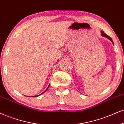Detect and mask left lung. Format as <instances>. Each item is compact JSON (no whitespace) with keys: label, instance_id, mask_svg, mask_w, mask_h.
<instances>
[{"label":"left lung","instance_id":"obj_1","mask_svg":"<svg viewBox=\"0 0 124 124\" xmlns=\"http://www.w3.org/2000/svg\"><path fill=\"white\" fill-rule=\"evenodd\" d=\"M101 33H102V36H103V37H106V38H108V39H109L110 40L111 42H112V43L113 44V40H112V39H111L110 37L109 36H108V35H107L106 34H105V33H104V32H103V31H101Z\"/></svg>","mask_w":124,"mask_h":124}]
</instances>
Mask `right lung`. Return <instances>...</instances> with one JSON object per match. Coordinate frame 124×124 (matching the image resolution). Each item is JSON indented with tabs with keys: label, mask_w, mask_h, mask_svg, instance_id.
I'll use <instances>...</instances> for the list:
<instances>
[{
	"label": "right lung",
	"mask_w": 124,
	"mask_h": 124,
	"mask_svg": "<svg viewBox=\"0 0 124 124\" xmlns=\"http://www.w3.org/2000/svg\"><path fill=\"white\" fill-rule=\"evenodd\" d=\"M49 86H48V88H46V90H45V91H44V92H43V93H41V94H40V95H41V94H43V93H45V91H46V90H48V88H49ZM38 96H39V95H36V96H33V97H38Z\"/></svg>",
	"instance_id": "right-lung-1"
}]
</instances>
